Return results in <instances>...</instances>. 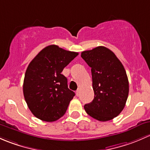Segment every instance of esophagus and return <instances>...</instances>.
<instances>
[{"mask_svg": "<svg viewBox=\"0 0 150 150\" xmlns=\"http://www.w3.org/2000/svg\"><path fill=\"white\" fill-rule=\"evenodd\" d=\"M79 92H80L79 89H78L76 91V96H79Z\"/></svg>", "mask_w": 150, "mask_h": 150, "instance_id": "1", "label": "esophagus"}]
</instances>
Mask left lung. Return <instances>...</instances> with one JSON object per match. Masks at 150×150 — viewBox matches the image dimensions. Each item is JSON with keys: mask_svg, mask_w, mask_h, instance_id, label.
<instances>
[{"mask_svg": "<svg viewBox=\"0 0 150 150\" xmlns=\"http://www.w3.org/2000/svg\"><path fill=\"white\" fill-rule=\"evenodd\" d=\"M81 56L91 68L95 98L84 105L86 113L100 121L118 116L129 95V80L126 70L113 52L103 46L81 52Z\"/></svg>", "mask_w": 150, "mask_h": 150, "instance_id": "1", "label": "left lung"}]
</instances>
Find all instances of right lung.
Listing matches in <instances>:
<instances>
[{
  "mask_svg": "<svg viewBox=\"0 0 150 150\" xmlns=\"http://www.w3.org/2000/svg\"><path fill=\"white\" fill-rule=\"evenodd\" d=\"M79 55L51 45L41 50L29 64L23 92L31 112L42 121H57L66 112L75 93L68 87L64 69Z\"/></svg>",
  "mask_w": 150,
  "mask_h": 150,
  "instance_id": "obj_1",
  "label": "right lung"
}]
</instances>
